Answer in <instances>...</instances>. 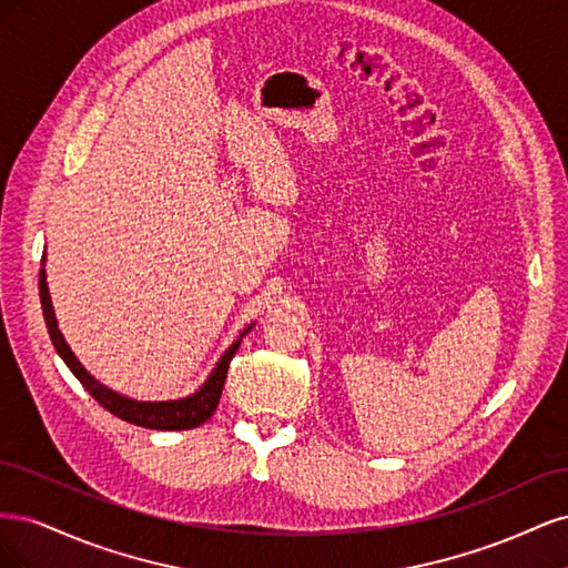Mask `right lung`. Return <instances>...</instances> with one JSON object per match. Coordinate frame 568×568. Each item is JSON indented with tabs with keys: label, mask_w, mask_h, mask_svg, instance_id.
Returning a JSON list of instances; mask_svg holds the SVG:
<instances>
[{
	"label": "right lung",
	"mask_w": 568,
	"mask_h": 568,
	"mask_svg": "<svg viewBox=\"0 0 568 568\" xmlns=\"http://www.w3.org/2000/svg\"><path fill=\"white\" fill-rule=\"evenodd\" d=\"M42 265H44V255H42ZM40 303H42V313H44V322L47 329L51 336V343H54L57 353L61 355L63 363L68 365L75 374V379L90 390L92 398L106 407L111 415L125 419L130 424L144 426V428H156V432H184V428H194L201 426L205 419L213 417V412L220 403L222 388H225V379H227V369L234 353L242 346V338L251 332V326L239 334V338L232 343V346L222 353V357L217 359V365L213 367L209 379L203 382V386L186 395V398L180 400H161V403H144V400H132L128 395H120L111 388H106L104 384H99L94 376L80 365V359L75 357V353L68 346L63 334L59 332V322L54 315V307H51V298H49V288H47V272L44 267L40 270Z\"/></svg>",
	"instance_id": "add662e5"
}]
</instances>
